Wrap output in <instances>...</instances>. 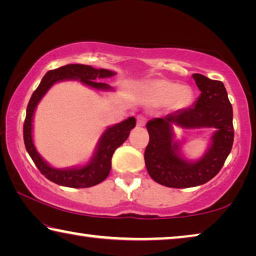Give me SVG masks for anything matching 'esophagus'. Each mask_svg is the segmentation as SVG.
Returning a JSON list of instances; mask_svg holds the SVG:
<instances>
[{
  "label": "esophagus",
  "mask_w": 256,
  "mask_h": 256,
  "mask_svg": "<svg viewBox=\"0 0 256 256\" xmlns=\"http://www.w3.org/2000/svg\"><path fill=\"white\" fill-rule=\"evenodd\" d=\"M146 120H148V118H146V116H144V115H138V118H136L138 126H144L146 123Z\"/></svg>",
  "instance_id": "1"
}]
</instances>
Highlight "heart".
Returning a JSON list of instances; mask_svg holds the SVG:
<instances>
[{"mask_svg":"<svg viewBox=\"0 0 256 256\" xmlns=\"http://www.w3.org/2000/svg\"><path fill=\"white\" fill-rule=\"evenodd\" d=\"M146 96L156 104H166L174 99L177 106H183L190 99V92L167 80H156L146 86Z\"/></svg>","mask_w":256,"mask_h":256,"instance_id":"1","label":"heart"}]
</instances>
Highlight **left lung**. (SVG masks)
<instances>
[{"label": "left lung", "mask_w": 256, "mask_h": 256, "mask_svg": "<svg viewBox=\"0 0 256 256\" xmlns=\"http://www.w3.org/2000/svg\"><path fill=\"white\" fill-rule=\"evenodd\" d=\"M201 94L194 106L154 118L146 123L149 144L144 151L146 167L154 182L174 188H193L206 183L218 174L230 154L234 142L232 107L222 81L193 74ZM186 128L214 127L212 146L202 160L188 163L176 154L171 125Z\"/></svg>", "instance_id": "8db88e82"}]
</instances>
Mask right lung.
<instances>
[{"label":"right lung","mask_w":256,"mask_h":256,"mask_svg":"<svg viewBox=\"0 0 256 256\" xmlns=\"http://www.w3.org/2000/svg\"><path fill=\"white\" fill-rule=\"evenodd\" d=\"M115 76L114 72L105 68H94L84 64H68L55 70H50L42 78L40 86L32 94V98L28 102L27 112L24 123V141L26 149L32 157L36 167L44 175L47 180L53 182L55 184L66 186L73 188H84L94 186L106 178L110 174L112 168V157L115 150L120 144H123L128 138L130 131L136 126V118H130L118 123L114 126L108 128L99 141L97 152L89 164L74 170H60L50 167L48 164L42 159L40 154L34 149L32 138V122L34 110L36 108L38 102L46 94L55 82L64 79H79L84 84L92 86L96 89H110V86L102 82H97L98 79H105Z\"/></svg>","instance_id":"obj_1"}]
</instances>
